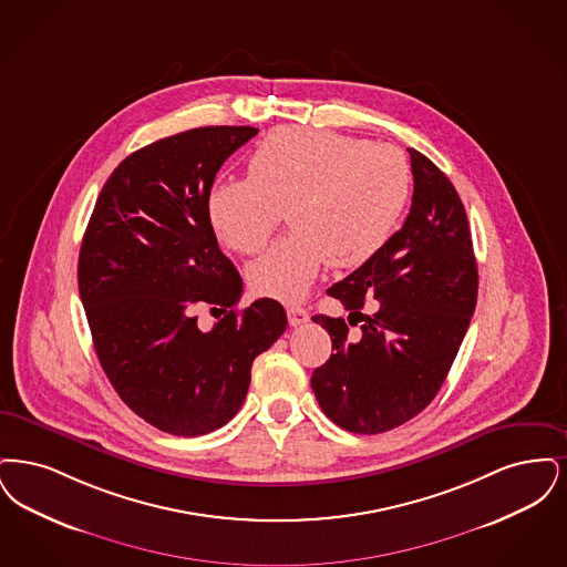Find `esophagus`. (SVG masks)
Masks as SVG:
<instances>
[{"instance_id": "esophagus-1", "label": "esophagus", "mask_w": 567, "mask_h": 567, "mask_svg": "<svg viewBox=\"0 0 567 567\" xmlns=\"http://www.w3.org/2000/svg\"><path fill=\"white\" fill-rule=\"evenodd\" d=\"M288 321L290 326H302L309 321V313L298 305H288Z\"/></svg>"}]
</instances>
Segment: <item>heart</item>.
Returning a JSON list of instances; mask_svg holds the SVG:
<instances>
[{
    "label": "heart",
    "mask_w": 567,
    "mask_h": 567,
    "mask_svg": "<svg viewBox=\"0 0 567 567\" xmlns=\"http://www.w3.org/2000/svg\"><path fill=\"white\" fill-rule=\"evenodd\" d=\"M249 177L224 179L207 197L226 246L256 254L288 220L295 230L247 269L258 295L298 300L326 262L367 265L390 241L411 195V167L388 144L307 126H279L249 156Z\"/></svg>",
    "instance_id": "obj_1"
}]
</instances>
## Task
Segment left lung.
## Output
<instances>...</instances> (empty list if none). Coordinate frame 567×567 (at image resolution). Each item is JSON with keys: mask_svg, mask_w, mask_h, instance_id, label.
Returning a JSON list of instances; mask_svg holds the SVG:
<instances>
[{"mask_svg": "<svg viewBox=\"0 0 567 567\" xmlns=\"http://www.w3.org/2000/svg\"><path fill=\"white\" fill-rule=\"evenodd\" d=\"M413 203L402 228L367 265L328 288L343 318L313 316L334 353L313 370L326 417L355 434H381L439 394L476 307L478 271L464 203L427 156L409 148ZM367 297L380 305L367 317Z\"/></svg>", "mask_w": 567, "mask_h": 567, "instance_id": "8db88e82", "label": "left lung"}]
</instances>
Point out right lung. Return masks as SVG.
Returning <instances> with one entry per match:
<instances>
[{
	"instance_id": "obj_1",
	"label": "right lung",
	"mask_w": 567,
	"mask_h": 567,
	"mask_svg": "<svg viewBox=\"0 0 567 567\" xmlns=\"http://www.w3.org/2000/svg\"><path fill=\"white\" fill-rule=\"evenodd\" d=\"M254 126H200L133 152L99 193L78 258V290L101 369L124 404L173 436L228 423L251 364L284 334L272 298L237 309L244 281L221 254L207 197ZM225 313L212 331L194 311Z\"/></svg>"
}]
</instances>
